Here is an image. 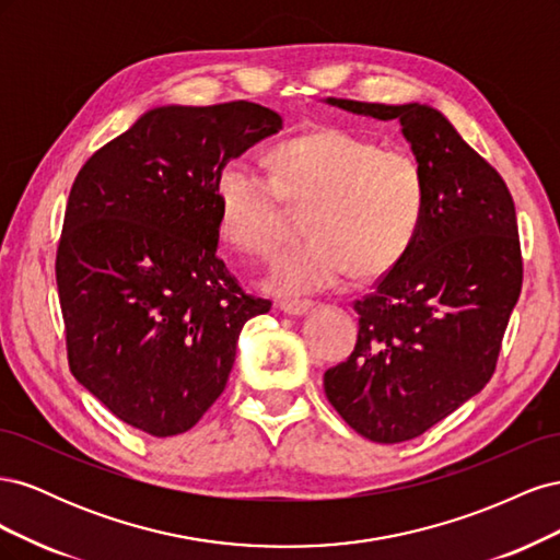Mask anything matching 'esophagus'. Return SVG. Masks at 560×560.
Here are the masks:
<instances>
[{
	"label": "esophagus",
	"instance_id": "1",
	"mask_svg": "<svg viewBox=\"0 0 560 560\" xmlns=\"http://www.w3.org/2000/svg\"><path fill=\"white\" fill-rule=\"evenodd\" d=\"M313 308V301H280V311L287 315H306Z\"/></svg>",
	"mask_w": 560,
	"mask_h": 560
}]
</instances>
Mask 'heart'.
Returning a JSON list of instances; mask_svg holds the SVG:
<instances>
[{"label":"heart","mask_w":560,"mask_h":560,"mask_svg":"<svg viewBox=\"0 0 560 560\" xmlns=\"http://www.w3.org/2000/svg\"><path fill=\"white\" fill-rule=\"evenodd\" d=\"M270 175L229 161L214 200L222 238L249 257H270L287 231L284 206L303 210L308 238L278 259L268 287L296 296L346 278H376L413 245L428 206V179L404 147L346 130H319L280 142Z\"/></svg>","instance_id":"1"}]
</instances>
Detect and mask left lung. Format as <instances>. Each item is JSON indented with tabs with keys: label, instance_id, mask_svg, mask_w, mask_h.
Masks as SVG:
<instances>
[{
	"label": "left lung",
	"instance_id": "left-lung-1",
	"mask_svg": "<svg viewBox=\"0 0 560 560\" xmlns=\"http://www.w3.org/2000/svg\"><path fill=\"white\" fill-rule=\"evenodd\" d=\"M327 103L397 118L428 179V206L401 261L354 301L358 343L327 369L325 393L376 444L428 432L490 381L523 282L516 210L504 179L428 105Z\"/></svg>",
	"mask_w": 560,
	"mask_h": 560
}]
</instances>
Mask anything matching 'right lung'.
<instances>
[{"label":"right lung","instance_id":"1","mask_svg":"<svg viewBox=\"0 0 560 560\" xmlns=\"http://www.w3.org/2000/svg\"><path fill=\"white\" fill-rule=\"evenodd\" d=\"M280 128L278 112L245 100L156 107L72 184L56 257L67 360L151 436L196 425L224 393L243 325L270 311L219 259L214 182Z\"/></svg>","mask_w":560,"mask_h":560}]
</instances>
